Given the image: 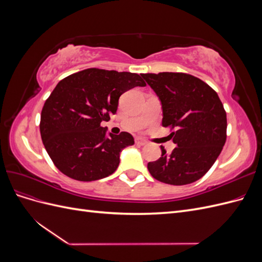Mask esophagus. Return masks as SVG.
I'll return each mask as SVG.
<instances>
[{
	"mask_svg": "<svg viewBox=\"0 0 262 262\" xmlns=\"http://www.w3.org/2000/svg\"><path fill=\"white\" fill-rule=\"evenodd\" d=\"M136 143L138 144V145H141V146H143V145H145L147 142L145 141V140H143V139H141V138H139V139H137L136 140Z\"/></svg>",
	"mask_w": 262,
	"mask_h": 262,
	"instance_id": "obj_1",
	"label": "esophagus"
}]
</instances>
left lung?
<instances>
[{"label": "left lung", "mask_w": 262, "mask_h": 262, "mask_svg": "<svg viewBox=\"0 0 262 262\" xmlns=\"http://www.w3.org/2000/svg\"><path fill=\"white\" fill-rule=\"evenodd\" d=\"M163 110V126L176 147L170 154L163 146L162 157L147 168L155 179L173 186L200 179L212 167L226 141V113L216 92L200 78L186 73L141 74Z\"/></svg>", "instance_id": "obj_1"}]
</instances>
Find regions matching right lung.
I'll return each instance as SVG.
<instances>
[{
  "instance_id": "right-lung-1",
  "label": "right lung",
  "mask_w": 262,
  "mask_h": 262,
  "mask_svg": "<svg viewBox=\"0 0 262 262\" xmlns=\"http://www.w3.org/2000/svg\"><path fill=\"white\" fill-rule=\"evenodd\" d=\"M145 85L139 74L100 69L83 70L60 81L45 102L39 125L55 167L80 181L115 172L121 150L133 145L134 139L128 132L107 136L100 123L117 113L124 92Z\"/></svg>"
}]
</instances>
